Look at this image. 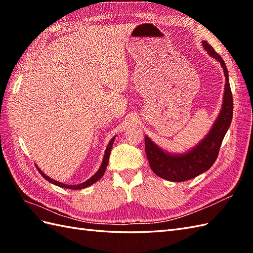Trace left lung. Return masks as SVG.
<instances>
[{"instance_id": "8db88e82", "label": "left lung", "mask_w": 253, "mask_h": 253, "mask_svg": "<svg viewBox=\"0 0 253 253\" xmlns=\"http://www.w3.org/2000/svg\"><path fill=\"white\" fill-rule=\"evenodd\" d=\"M202 44L210 55L221 63L225 78H226L222 111L219 113L216 122L214 123L211 131L192 151L181 155H170L165 153L148 137L144 138L146 153L150 168L161 178L170 181H185L191 179L211 168L217 159L225 133L232 123L233 94L229 85L226 65H225L221 55H218V53H216L207 41H203Z\"/></svg>"}]
</instances>
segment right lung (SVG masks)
Returning <instances> with one entry per match:
<instances>
[{
    "label": "right lung",
    "mask_w": 253,
    "mask_h": 253,
    "mask_svg": "<svg viewBox=\"0 0 253 253\" xmlns=\"http://www.w3.org/2000/svg\"><path fill=\"white\" fill-rule=\"evenodd\" d=\"M114 139H115V137L112 139V140L110 141V143H109V146H107V148H106V150H105V154H104V158H103V161H102V164H101V168L99 169V170L96 171V173L91 177L90 179H88V180H85L84 182H83V184H79V185H75V186H73V185H65V184H63V182H60V181H56V180H54V179H52V178H50L49 176H46L43 171H41L40 170V169H38V170L40 171V174H41V176H43V178H45L47 181H50V182H52V184H54V185H56V186H58V187H62V188H67V189H73V190H77V189H83V188H85V187H88V186H90V185H92V184H94L95 181H98L102 176L104 175V173H105V169H106V166H107V163H109V158H110V153H111V150H112V146H113V142H114Z\"/></svg>",
    "instance_id": "obj_1"
}]
</instances>
